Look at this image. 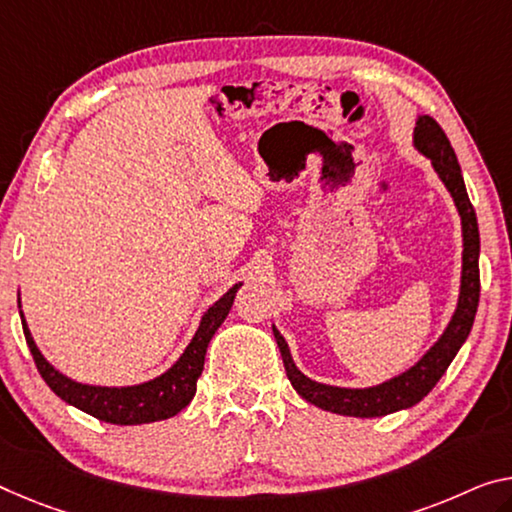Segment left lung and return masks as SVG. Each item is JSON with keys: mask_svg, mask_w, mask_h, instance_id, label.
I'll return each instance as SVG.
<instances>
[{"mask_svg": "<svg viewBox=\"0 0 512 512\" xmlns=\"http://www.w3.org/2000/svg\"><path fill=\"white\" fill-rule=\"evenodd\" d=\"M414 148L432 162V169L437 171L439 180L446 185L448 194L453 196V203L458 208L462 222V277L458 306H455V313L446 325L444 334L437 338V343L412 368H407L405 373L391 377L387 382L366 389L332 387V384H322L306 377L295 366L286 338L279 334L277 327H272L290 384H293V389L300 393L306 403L316 405L320 410L343 416H359V419H373V416H387L398 410H407V407L416 405L432 391L439 377L451 366L453 357L458 355L462 343L467 341L471 325H474L478 297H481V274H478L481 235H478L476 212L467 196L458 157H455L451 141L444 135V130L430 116H419L416 119Z\"/></svg>", "mask_w": 512, "mask_h": 512, "instance_id": "1", "label": "left lung"}]
</instances>
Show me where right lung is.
Returning <instances> with one entry per match:
<instances>
[{
  "label": "right lung",
  "mask_w": 512,
  "mask_h": 512,
  "mask_svg": "<svg viewBox=\"0 0 512 512\" xmlns=\"http://www.w3.org/2000/svg\"><path fill=\"white\" fill-rule=\"evenodd\" d=\"M242 283H235L233 288L219 297V300L203 313L199 329L192 336L183 355L169 371L153 377V380L132 384V387H96V384H82L59 373L50 361L43 357L31 336L25 313L20 311L22 332H25L31 357L36 361L38 373L61 400L68 405L77 407L86 414L96 416L105 423H116V426H139V423L162 421L169 416H176L180 410L190 405L196 393V380L201 377L203 361H206V350L210 338L215 336L219 325L229 316L235 293Z\"/></svg>",
  "instance_id": "obj_1"
}]
</instances>
